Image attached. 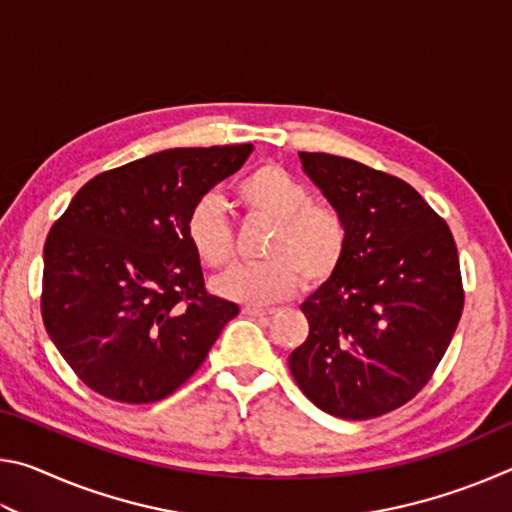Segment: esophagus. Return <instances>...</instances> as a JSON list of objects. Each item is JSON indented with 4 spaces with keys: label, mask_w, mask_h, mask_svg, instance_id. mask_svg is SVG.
Listing matches in <instances>:
<instances>
[{
    "label": "esophagus",
    "mask_w": 512,
    "mask_h": 512,
    "mask_svg": "<svg viewBox=\"0 0 512 512\" xmlns=\"http://www.w3.org/2000/svg\"><path fill=\"white\" fill-rule=\"evenodd\" d=\"M244 314L246 316H253V318H266V316H273L275 309H257V307H244Z\"/></svg>",
    "instance_id": "1"
}]
</instances>
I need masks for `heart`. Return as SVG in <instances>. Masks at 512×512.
Wrapping results in <instances>:
<instances>
[{
    "instance_id": "obj_1",
    "label": "heart",
    "mask_w": 512,
    "mask_h": 512,
    "mask_svg": "<svg viewBox=\"0 0 512 512\" xmlns=\"http://www.w3.org/2000/svg\"><path fill=\"white\" fill-rule=\"evenodd\" d=\"M248 216L273 223L262 257L266 262L232 268L214 282L219 296L241 305H268L291 298L302 280L323 284L339 271L348 250V223L329 203H314L305 183L280 164L266 162L235 187ZM198 262L225 268L235 259V232L219 198L203 196L185 223Z\"/></svg>"
}]
</instances>
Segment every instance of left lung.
Listing matches in <instances>:
<instances>
[{"mask_svg": "<svg viewBox=\"0 0 512 512\" xmlns=\"http://www.w3.org/2000/svg\"><path fill=\"white\" fill-rule=\"evenodd\" d=\"M348 223L339 271L302 305L309 336L291 375L318 409L370 420L400 409L436 372L463 314L456 241L445 219L391 173L298 153Z\"/></svg>", "mask_w": 512, "mask_h": 512, "instance_id": "left-lung-1", "label": "left lung"}]
</instances>
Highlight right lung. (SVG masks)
Listing matches in <instances>:
<instances>
[{"mask_svg": "<svg viewBox=\"0 0 512 512\" xmlns=\"http://www.w3.org/2000/svg\"><path fill=\"white\" fill-rule=\"evenodd\" d=\"M253 144L169 149L85 183L45 241L40 311L58 352L108 400L151 404L201 368L235 302L207 293L187 214Z\"/></svg>", "mask_w": 512, "mask_h": 512, "instance_id": "right-lung-1", "label": "right lung"}]
</instances>
